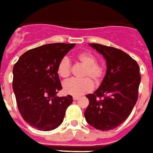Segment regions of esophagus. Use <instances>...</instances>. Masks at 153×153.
Returning a JSON list of instances; mask_svg holds the SVG:
<instances>
[{"instance_id":"1","label":"esophagus","mask_w":153,"mask_h":153,"mask_svg":"<svg viewBox=\"0 0 153 153\" xmlns=\"http://www.w3.org/2000/svg\"><path fill=\"white\" fill-rule=\"evenodd\" d=\"M79 100L78 96H73V100Z\"/></svg>"}]
</instances>
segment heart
Segmentation results:
<instances>
[{"label": "heart", "instance_id": "heart-1", "mask_svg": "<svg viewBox=\"0 0 153 153\" xmlns=\"http://www.w3.org/2000/svg\"><path fill=\"white\" fill-rule=\"evenodd\" d=\"M76 60L84 67L81 73L83 78L71 79L63 84L65 93L71 96H78L92 91L93 82L96 85H100L106 74L105 67L97 62V57L90 52H82L76 56ZM57 74L62 78L67 79L71 72V64L67 57L62 58L57 64Z\"/></svg>", "mask_w": 153, "mask_h": 153}]
</instances>
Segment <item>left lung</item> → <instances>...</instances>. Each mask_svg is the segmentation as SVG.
I'll use <instances>...</instances> for the list:
<instances>
[{
	"mask_svg": "<svg viewBox=\"0 0 153 153\" xmlns=\"http://www.w3.org/2000/svg\"><path fill=\"white\" fill-rule=\"evenodd\" d=\"M105 58L107 71L101 85L86 97L87 123L98 130L114 129L129 116L138 98L141 82L139 66L119 48L90 44Z\"/></svg>",
	"mask_w": 153,
	"mask_h": 153,
	"instance_id": "left-lung-1",
	"label": "left lung"
}]
</instances>
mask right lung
I'll use <instances>...</instances> for the list:
<instances>
[{
    "mask_svg": "<svg viewBox=\"0 0 153 153\" xmlns=\"http://www.w3.org/2000/svg\"><path fill=\"white\" fill-rule=\"evenodd\" d=\"M74 44L56 43L34 48L22 54L13 68V91L22 118L30 126L53 130L64 119L72 96H56L62 89L57 72L59 61Z\"/></svg>",
    "mask_w": 153,
    "mask_h": 153,
    "instance_id": "add662e5",
    "label": "right lung"
}]
</instances>
